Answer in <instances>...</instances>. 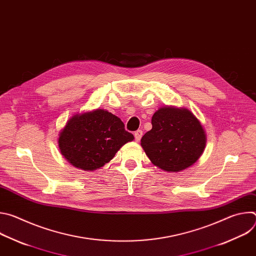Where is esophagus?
<instances>
[{
  "mask_svg": "<svg viewBox=\"0 0 256 256\" xmlns=\"http://www.w3.org/2000/svg\"><path fill=\"white\" fill-rule=\"evenodd\" d=\"M134 138H136V142H138L140 140V138H142V130H138L136 132H134Z\"/></svg>",
  "mask_w": 256,
  "mask_h": 256,
  "instance_id": "34e87169",
  "label": "esophagus"
}]
</instances>
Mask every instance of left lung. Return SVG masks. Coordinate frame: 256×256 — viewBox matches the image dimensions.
<instances>
[{
  "mask_svg": "<svg viewBox=\"0 0 256 256\" xmlns=\"http://www.w3.org/2000/svg\"><path fill=\"white\" fill-rule=\"evenodd\" d=\"M206 134L188 108L163 106L152 116V130L140 146L151 162L166 172H180L192 166L202 155Z\"/></svg>",
  "mask_w": 256,
  "mask_h": 256,
  "instance_id": "obj_1",
  "label": "left lung"
}]
</instances>
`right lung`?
I'll return each instance as SVG.
<instances>
[{
  "instance_id": "right-lung-1",
  "label": "right lung",
  "mask_w": 256,
  "mask_h": 256,
  "mask_svg": "<svg viewBox=\"0 0 256 256\" xmlns=\"http://www.w3.org/2000/svg\"><path fill=\"white\" fill-rule=\"evenodd\" d=\"M134 136L120 118L104 109H94L70 118L58 134V148L74 167L94 171L112 160Z\"/></svg>"
}]
</instances>
